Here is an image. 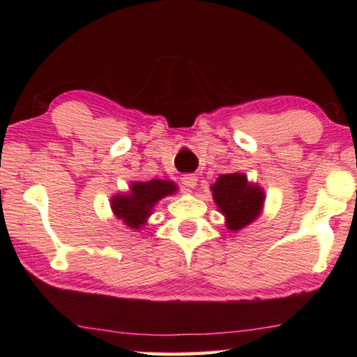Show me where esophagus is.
Here are the masks:
<instances>
[{"label": "esophagus", "instance_id": "obj_1", "mask_svg": "<svg viewBox=\"0 0 357 357\" xmlns=\"http://www.w3.org/2000/svg\"><path fill=\"white\" fill-rule=\"evenodd\" d=\"M181 181H183V184L185 187H189V189H193V187H195L198 183L197 176H193V174H184V176L181 178Z\"/></svg>", "mask_w": 357, "mask_h": 357}]
</instances>
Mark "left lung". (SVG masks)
<instances>
[{"label": "left lung", "mask_w": 357, "mask_h": 357, "mask_svg": "<svg viewBox=\"0 0 357 357\" xmlns=\"http://www.w3.org/2000/svg\"><path fill=\"white\" fill-rule=\"evenodd\" d=\"M211 190L217 208L225 215L227 228L231 231L249 225L263 209V189L257 184H250L244 173L220 174L211 185Z\"/></svg>", "instance_id": "left-lung-1"}]
</instances>
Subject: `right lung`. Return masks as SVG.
I'll return each mask as SVG.
<instances>
[{
  "label": "right lung",
  "instance_id": "add662e5",
  "mask_svg": "<svg viewBox=\"0 0 357 357\" xmlns=\"http://www.w3.org/2000/svg\"><path fill=\"white\" fill-rule=\"evenodd\" d=\"M178 190V185L172 181L151 179L148 183L130 184L128 193H118L112 198L113 214L124 222V225L132 229H140L146 223L148 217L153 214V209L162 198L173 195Z\"/></svg>",
  "mask_w": 357,
  "mask_h": 357
}]
</instances>
